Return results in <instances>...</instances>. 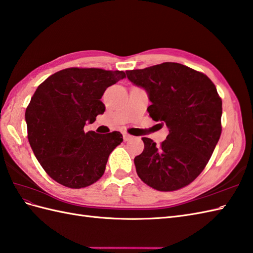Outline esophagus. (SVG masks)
<instances>
[{
	"mask_svg": "<svg viewBox=\"0 0 253 253\" xmlns=\"http://www.w3.org/2000/svg\"><path fill=\"white\" fill-rule=\"evenodd\" d=\"M123 139H124V141H129L130 139H132V136H130V134L127 133L126 131H123Z\"/></svg>",
	"mask_w": 253,
	"mask_h": 253,
	"instance_id": "34e87169",
	"label": "esophagus"
}]
</instances>
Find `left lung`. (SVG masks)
Listing matches in <instances>:
<instances>
[{
	"mask_svg": "<svg viewBox=\"0 0 253 253\" xmlns=\"http://www.w3.org/2000/svg\"><path fill=\"white\" fill-rule=\"evenodd\" d=\"M126 74L148 93L150 116L169 130L160 145L142 138L144 150L134 157L139 178L163 192L186 186L206 167L221 136L222 100L214 84L207 75L177 62Z\"/></svg>",
	"mask_w": 253,
	"mask_h": 253,
	"instance_id": "left-lung-1",
	"label": "left lung"
}]
</instances>
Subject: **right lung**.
Listing matches in <instances>:
<instances>
[{"instance_id": "add662e5", "label": "right lung", "mask_w": 253, "mask_h": 253, "mask_svg": "<svg viewBox=\"0 0 253 253\" xmlns=\"http://www.w3.org/2000/svg\"><path fill=\"white\" fill-rule=\"evenodd\" d=\"M125 78L123 71L69 68L35 90L26 110L28 139L41 166L58 183L81 189L102 177L123 136L85 132L84 127L105 111L100 101L105 89Z\"/></svg>"}]
</instances>
